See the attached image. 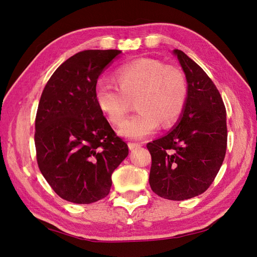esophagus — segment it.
I'll return each instance as SVG.
<instances>
[{"mask_svg":"<svg viewBox=\"0 0 257 257\" xmlns=\"http://www.w3.org/2000/svg\"><path fill=\"white\" fill-rule=\"evenodd\" d=\"M142 147V144H138V143H128V148L131 150H134V149H137V148Z\"/></svg>","mask_w":257,"mask_h":257,"instance_id":"esophagus-1","label":"esophagus"}]
</instances>
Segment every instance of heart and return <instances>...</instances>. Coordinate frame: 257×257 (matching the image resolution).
<instances>
[{
  "mask_svg": "<svg viewBox=\"0 0 257 257\" xmlns=\"http://www.w3.org/2000/svg\"><path fill=\"white\" fill-rule=\"evenodd\" d=\"M118 85L99 80L95 87L96 103L107 119L119 124L136 99L139 110L122 123L121 136L142 139L160 125L173 126L180 118L188 99V82L180 68L153 59H138L115 72Z\"/></svg>",
  "mask_w": 257,
  "mask_h": 257,
  "instance_id": "obj_1",
  "label": "heart"
}]
</instances>
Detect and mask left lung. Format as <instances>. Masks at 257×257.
<instances>
[{
	"instance_id": "left-lung-1",
	"label": "left lung",
	"mask_w": 257,
	"mask_h": 257,
	"mask_svg": "<svg viewBox=\"0 0 257 257\" xmlns=\"http://www.w3.org/2000/svg\"><path fill=\"white\" fill-rule=\"evenodd\" d=\"M188 82V99L175 127L147 145L149 183L159 196L184 200L203 194L223 164L227 146L226 109L215 84L197 63L175 49Z\"/></svg>"
}]
</instances>
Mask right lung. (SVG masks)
Listing matches in <instances>:
<instances>
[{
	"label": "right lung",
	"instance_id": "right-lung-1",
	"mask_svg": "<svg viewBox=\"0 0 257 257\" xmlns=\"http://www.w3.org/2000/svg\"><path fill=\"white\" fill-rule=\"evenodd\" d=\"M120 50H84L52 74L35 119L36 159L46 181L75 204L106 197L111 175L128 148L115 135L95 99L98 76Z\"/></svg>",
	"mask_w": 257,
	"mask_h": 257
}]
</instances>
